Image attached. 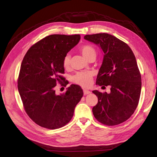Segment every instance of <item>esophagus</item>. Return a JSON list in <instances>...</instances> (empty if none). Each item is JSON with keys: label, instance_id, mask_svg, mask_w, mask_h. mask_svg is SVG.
I'll return each instance as SVG.
<instances>
[{"label": "esophagus", "instance_id": "obj_1", "mask_svg": "<svg viewBox=\"0 0 157 157\" xmlns=\"http://www.w3.org/2000/svg\"><path fill=\"white\" fill-rule=\"evenodd\" d=\"M83 92H84V95H88L89 94H91V92H90V90H86V89H84L83 90Z\"/></svg>", "mask_w": 157, "mask_h": 157}]
</instances>
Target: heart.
I'll return each instance as SVG.
<instances>
[{
    "mask_svg": "<svg viewBox=\"0 0 157 157\" xmlns=\"http://www.w3.org/2000/svg\"><path fill=\"white\" fill-rule=\"evenodd\" d=\"M79 50L86 59H88L92 56H96V50L92 45L84 44L80 46ZM69 65L70 56L67 54L63 59V66L65 68H67ZM72 81L81 86L89 87L93 82V74L91 72L77 73L72 77Z\"/></svg>",
    "mask_w": 157,
    "mask_h": 157,
    "instance_id": "heart-1",
    "label": "heart"
}]
</instances>
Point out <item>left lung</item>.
I'll list each match as a JSON object with an SVG mask.
<instances>
[{"label":"left lung","mask_w":157,"mask_h":157,"mask_svg":"<svg viewBox=\"0 0 157 157\" xmlns=\"http://www.w3.org/2000/svg\"><path fill=\"white\" fill-rule=\"evenodd\" d=\"M84 38L98 45L104 54L96 84L111 86L109 94L92 92L98 99L92 109L94 116L105 125L119 124L132 115L140 100L141 77L136 57L126 43L107 33Z\"/></svg>","instance_id":"1"}]
</instances>
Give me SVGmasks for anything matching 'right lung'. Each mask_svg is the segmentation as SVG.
Returning <instances> with one entry per match:
<instances>
[{
	"label": "right lung",
	"mask_w": 157,
	"mask_h": 157,
	"mask_svg": "<svg viewBox=\"0 0 157 157\" xmlns=\"http://www.w3.org/2000/svg\"><path fill=\"white\" fill-rule=\"evenodd\" d=\"M80 35H51L33 44L21 62L17 88L26 113L36 124L54 130L72 118L76 105L83 96L82 88L71 84L57 95V83L67 85L63 59L77 45Z\"/></svg>",
	"instance_id": "right-lung-1"
}]
</instances>
